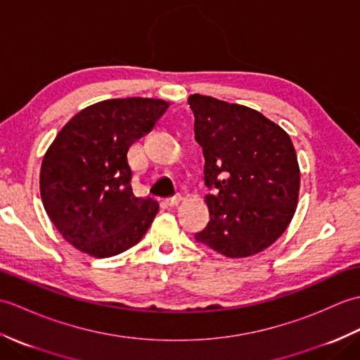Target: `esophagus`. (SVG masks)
<instances>
[{
    "mask_svg": "<svg viewBox=\"0 0 360 360\" xmlns=\"http://www.w3.org/2000/svg\"><path fill=\"white\" fill-rule=\"evenodd\" d=\"M181 201V195H174V196H170V198H167L165 200V204L167 205H170V207H173V205H176Z\"/></svg>",
    "mask_w": 360,
    "mask_h": 360,
    "instance_id": "obj_1",
    "label": "esophagus"
}]
</instances>
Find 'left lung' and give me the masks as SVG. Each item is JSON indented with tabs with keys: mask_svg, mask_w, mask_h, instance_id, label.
Instances as JSON below:
<instances>
[{
	"mask_svg": "<svg viewBox=\"0 0 360 360\" xmlns=\"http://www.w3.org/2000/svg\"><path fill=\"white\" fill-rule=\"evenodd\" d=\"M195 139L202 147L210 221L198 243L229 258L269 248L292 219L300 168L289 134L248 106L193 94Z\"/></svg>",
	"mask_w": 360,
	"mask_h": 360,
	"instance_id": "left-lung-1",
	"label": "left lung"
}]
</instances>
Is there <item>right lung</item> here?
I'll return each instance as SVG.
<instances>
[{
    "label": "right lung",
    "mask_w": 360,
    "mask_h": 360,
    "mask_svg": "<svg viewBox=\"0 0 360 360\" xmlns=\"http://www.w3.org/2000/svg\"><path fill=\"white\" fill-rule=\"evenodd\" d=\"M168 108L160 98H111L75 114L46 151L44 210L63 238L91 257L117 255L141 241L159 204L137 198L128 148Z\"/></svg>",
    "instance_id": "right-lung-1"
}]
</instances>
